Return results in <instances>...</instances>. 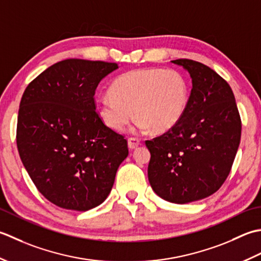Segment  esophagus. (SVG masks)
<instances>
[{
    "label": "esophagus",
    "instance_id": "34e87169",
    "mask_svg": "<svg viewBox=\"0 0 261 261\" xmlns=\"http://www.w3.org/2000/svg\"><path fill=\"white\" fill-rule=\"evenodd\" d=\"M127 143H128V147L130 148V150H135V148L138 147V145H140V140H138V138H135V137H130V138H128Z\"/></svg>",
    "mask_w": 261,
    "mask_h": 261
}]
</instances>
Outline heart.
<instances>
[{
	"instance_id": "heart-1",
	"label": "heart",
	"mask_w": 261,
	"mask_h": 261,
	"mask_svg": "<svg viewBox=\"0 0 261 261\" xmlns=\"http://www.w3.org/2000/svg\"><path fill=\"white\" fill-rule=\"evenodd\" d=\"M189 102L188 82L181 73L163 68H138L114 80L109 95L95 100V111L102 123L121 132L138 117L141 130L161 134L181 120Z\"/></svg>"
}]
</instances>
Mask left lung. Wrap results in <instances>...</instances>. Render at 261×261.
<instances>
[{"label": "left lung", "mask_w": 261, "mask_h": 261, "mask_svg": "<svg viewBox=\"0 0 261 261\" xmlns=\"http://www.w3.org/2000/svg\"><path fill=\"white\" fill-rule=\"evenodd\" d=\"M171 63L189 73L193 89L181 120L145 142L151 153L147 175L162 199L188 204L225 181L240 144L241 119L232 89L215 71L184 58Z\"/></svg>", "instance_id": "left-lung-1"}]
</instances>
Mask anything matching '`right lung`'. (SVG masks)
<instances>
[{
    "label": "right lung",
    "mask_w": 261,
    "mask_h": 261,
    "mask_svg": "<svg viewBox=\"0 0 261 261\" xmlns=\"http://www.w3.org/2000/svg\"><path fill=\"white\" fill-rule=\"evenodd\" d=\"M116 63L68 58L49 66L21 98L17 145L41 195L65 210L102 204L128 155L127 141L95 113L94 92Z\"/></svg>",
    "instance_id": "add662e5"
}]
</instances>
